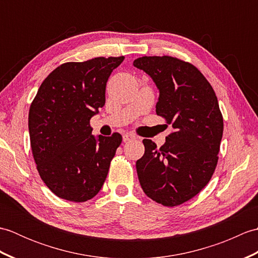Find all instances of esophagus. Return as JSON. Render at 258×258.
Here are the masks:
<instances>
[{
  "mask_svg": "<svg viewBox=\"0 0 258 258\" xmlns=\"http://www.w3.org/2000/svg\"><path fill=\"white\" fill-rule=\"evenodd\" d=\"M134 139H136V135L133 134V133H125V134L123 135V141H124V142L132 141V140H134Z\"/></svg>",
  "mask_w": 258,
  "mask_h": 258,
  "instance_id": "esophagus-1",
  "label": "esophagus"
}]
</instances>
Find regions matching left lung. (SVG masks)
I'll use <instances>...</instances> for the list:
<instances>
[{"instance_id": "left-lung-1", "label": "left lung", "mask_w": 258, "mask_h": 258, "mask_svg": "<svg viewBox=\"0 0 258 258\" xmlns=\"http://www.w3.org/2000/svg\"><path fill=\"white\" fill-rule=\"evenodd\" d=\"M160 90L156 114L173 132L160 149L143 140L145 153L136 162L144 193L173 207L193 199L215 171L223 136V115L215 92L197 68L173 56H143L133 62Z\"/></svg>"}]
</instances>
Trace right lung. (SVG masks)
I'll return each instance as SVG.
<instances>
[{
  "label": "right lung",
  "mask_w": 258,
  "mask_h": 258,
  "mask_svg": "<svg viewBox=\"0 0 258 258\" xmlns=\"http://www.w3.org/2000/svg\"><path fill=\"white\" fill-rule=\"evenodd\" d=\"M124 56L59 65L43 81L29 112L31 147L43 182L63 200L93 199L105 182L122 135H92L109 75Z\"/></svg>",
  "instance_id": "1"
}]
</instances>
